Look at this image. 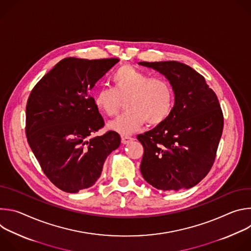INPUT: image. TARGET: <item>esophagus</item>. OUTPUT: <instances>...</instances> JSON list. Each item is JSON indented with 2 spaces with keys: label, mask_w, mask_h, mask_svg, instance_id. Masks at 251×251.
<instances>
[{
  "label": "esophagus",
  "mask_w": 251,
  "mask_h": 251,
  "mask_svg": "<svg viewBox=\"0 0 251 251\" xmlns=\"http://www.w3.org/2000/svg\"><path fill=\"white\" fill-rule=\"evenodd\" d=\"M121 140H122L123 144H128V143H130V142L133 141L134 139H133L132 137H130V136H122Z\"/></svg>",
  "instance_id": "34e87169"
}]
</instances>
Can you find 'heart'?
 Listing matches in <instances>:
<instances>
[{
	"label": "heart",
	"mask_w": 251,
	"mask_h": 251,
	"mask_svg": "<svg viewBox=\"0 0 251 251\" xmlns=\"http://www.w3.org/2000/svg\"><path fill=\"white\" fill-rule=\"evenodd\" d=\"M111 87L99 88L93 97L96 108L106 116L117 114L125 100L123 114L109 123L121 135H130L146 124L150 127L165 122L175 105L173 85L163 78H151L134 66L122 65L111 75Z\"/></svg>",
	"instance_id": "1"
}]
</instances>
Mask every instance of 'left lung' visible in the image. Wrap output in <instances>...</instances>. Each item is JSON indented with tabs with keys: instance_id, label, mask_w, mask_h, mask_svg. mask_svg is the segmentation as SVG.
I'll list each match as a JSON object with an SVG mask.
<instances>
[{
	"instance_id": "obj_1",
	"label": "left lung",
	"mask_w": 251,
	"mask_h": 251,
	"mask_svg": "<svg viewBox=\"0 0 251 251\" xmlns=\"http://www.w3.org/2000/svg\"><path fill=\"white\" fill-rule=\"evenodd\" d=\"M173 85L175 105L169 118L137 136L144 147L140 170L146 182L162 191L198 185L208 174L224 129L219 99L204 77L178 61L139 62Z\"/></svg>"
}]
</instances>
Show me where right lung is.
Segmentation results:
<instances>
[{
	"label": "right lung",
	"instance_id": "obj_1",
	"mask_svg": "<svg viewBox=\"0 0 251 251\" xmlns=\"http://www.w3.org/2000/svg\"><path fill=\"white\" fill-rule=\"evenodd\" d=\"M118 58L60 60L32 88L25 107L28 145L49 180L66 193L92 187L121 143L104 126L90 90Z\"/></svg>",
	"mask_w": 251,
	"mask_h": 251
}]
</instances>
